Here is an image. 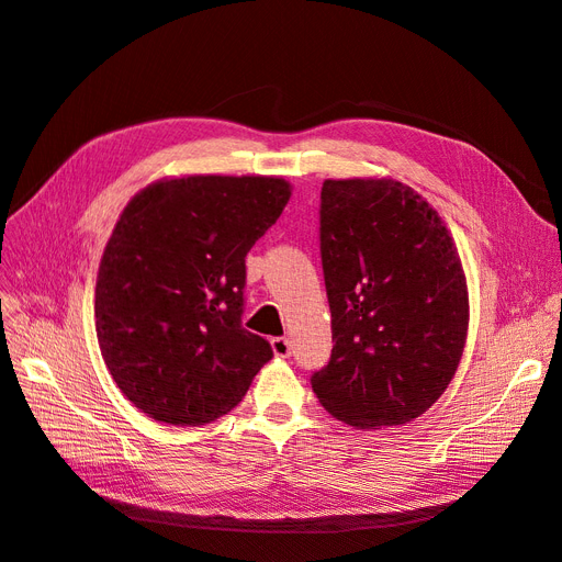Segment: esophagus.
Here are the masks:
<instances>
[{"label": "esophagus", "mask_w": 562, "mask_h": 562, "mask_svg": "<svg viewBox=\"0 0 562 562\" xmlns=\"http://www.w3.org/2000/svg\"><path fill=\"white\" fill-rule=\"evenodd\" d=\"M271 349H274V353L281 356V359H288V356H291V351H293L291 339H285V337H271Z\"/></svg>", "instance_id": "esophagus-1"}]
</instances>
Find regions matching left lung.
<instances>
[{"label": "left lung", "instance_id": "8db88e82", "mask_svg": "<svg viewBox=\"0 0 562 562\" xmlns=\"http://www.w3.org/2000/svg\"><path fill=\"white\" fill-rule=\"evenodd\" d=\"M321 267L333 323L312 375L326 411L356 429L396 427L440 398L462 359L469 295L443 220L396 180H326Z\"/></svg>", "mask_w": 562, "mask_h": 562}]
</instances>
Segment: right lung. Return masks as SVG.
I'll return each instance as SVG.
<instances>
[{"label": "right lung", "mask_w": 562, "mask_h": 562, "mask_svg": "<svg viewBox=\"0 0 562 562\" xmlns=\"http://www.w3.org/2000/svg\"><path fill=\"white\" fill-rule=\"evenodd\" d=\"M291 199L281 178L190 176L135 194L95 283V333L122 394L199 427L239 405L274 356L241 326L246 255Z\"/></svg>", "instance_id": "obj_1"}]
</instances>
